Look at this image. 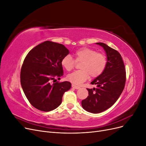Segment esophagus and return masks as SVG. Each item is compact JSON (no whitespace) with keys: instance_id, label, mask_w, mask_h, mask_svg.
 Wrapping results in <instances>:
<instances>
[{"instance_id":"obj_1","label":"esophagus","mask_w":146,"mask_h":146,"mask_svg":"<svg viewBox=\"0 0 146 146\" xmlns=\"http://www.w3.org/2000/svg\"><path fill=\"white\" fill-rule=\"evenodd\" d=\"M72 87L73 88H74V89H76V90H78V89H79V88H80V86H77V85H74V84H72Z\"/></svg>"}]
</instances>
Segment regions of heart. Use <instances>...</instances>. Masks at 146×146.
<instances>
[{
	"mask_svg": "<svg viewBox=\"0 0 146 146\" xmlns=\"http://www.w3.org/2000/svg\"><path fill=\"white\" fill-rule=\"evenodd\" d=\"M76 60L82 61L80 70H76L67 76L68 80L76 85H80L90 77L95 78L103 72L107 65V57L102 53L88 47L79 48L74 53ZM63 67L68 71L74 68L75 61L70 55H65L61 61Z\"/></svg>",
	"mask_w": 146,
	"mask_h": 146,
	"instance_id": "b5f03b06",
	"label": "heart"
}]
</instances>
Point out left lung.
<instances>
[{"mask_svg":"<svg viewBox=\"0 0 146 146\" xmlns=\"http://www.w3.org/2000/svg\"><path fill=\"white\" fill-rule=\"evenodd\" d=\"M104 48L107 63L100 76L91 83L97 88L87 89V98L82 101L84 110L91 113H99L108 109L116 102L125 87L126 73L121 54L106 44L97 42Z\"/></svg>","mask_w":146,"mask_h":146,"instance_id":"obj_1","label":"left lung"}]
</instances>
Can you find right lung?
<instances>
[{
    "label": "right lung",
    "mask_w": 146,
    "mask_h": 146,
    "mask_svg": "<svg viewBox=\"0 0 146 146\" xmlns=\"http://www.w3.org/2000/svg\"><path fill=\"white\" fill-rule=\"evenodd\" d=\"M69 54L63 44L46 41L26 56L21 70V83L26 98L35 108L50 111L61 104L63 96L71 88V83L51 82L63 75L61 61Z\"/></svg>",
    "instance_id": "obj_1"
}]
</instances>
